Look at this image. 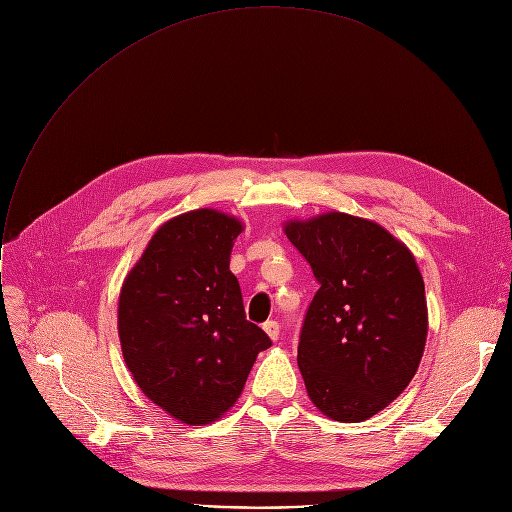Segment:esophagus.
Listing matches in <instances>:
<instances>
[{"instance_id": "esophagus-1", "label": "esophagus", "mask_w": 512, "mask_h": 512, "mask_svg": "<svg viewBox=\"0 0 512 512\" xmlns=\"http://www.w3.org/2000/svg\"><path fill=\"white\" fill-rule=\"evenodd\" d=\"M263 330L267 332V336L275 342L277 338H279V330H281V326H279V322H275V320H267L265 324H263Z\"/></svg>"}]
</instances>
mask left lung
I'll return each instance as SVG.
<instances>
[{
  "label": "left lung",
  "mask_w": 512,
  "mask_h": 512,
  "mask_svg": "<svg viewBox=\"0 0 512 512\" xmlns=\"http://www.w3.org/2000/svg\"><path fill=\"white\" fill-rule=\"evenodd\" d=\"M283 231L320 283L298 346L306 391L334 421L369 419L405 391L423 356L427 304L415 257L381 225L336 210Z\"/></svg>",
  "instance_id": "left-lung-1"
}]
</instances>
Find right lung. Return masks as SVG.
Wrapping results in <instances>:
<instances>
[{
  "mask_svg": "<svg viewBox=\"0 0 512 512\" xmlns=\"http://www.w3.org/2000/svg\"><path fill=\"white\" fill-rule=\"evenodd\" d=\"M243 223L212 208L162 225L119 294L127 369L152 403L188 425L216 421L243 393L269 336L245 318L231 251Z\"/></svg>",
  "mask_w": 512,
  "mask_h": 512,
  "instance_id": "obj_1",
  "label": "right lung"
}]
</instances>
